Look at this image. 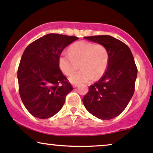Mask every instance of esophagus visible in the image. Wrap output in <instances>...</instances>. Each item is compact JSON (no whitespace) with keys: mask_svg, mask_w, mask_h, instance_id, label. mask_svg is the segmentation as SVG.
I'll list each match as a JSON object with an SVG mask.
<instances>
[{"mask_svg":"<svg viewBox=\"0 0 153 153\" xmlns=\"http://www.w3.org/2000/svg\"><path fill=\"white\" fill-rule=\"evenodd\" d=\"M73 88H76V87H78V84H73Z\"/></svg>","mask_w":153,"mask_h":153,"instance_id":"obj_1","label":"esophagus"}]
</instances>
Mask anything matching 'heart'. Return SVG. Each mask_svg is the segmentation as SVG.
I'll use <instances>...</instances> for the list:
<instances>
[{"label":"heart","mask_w":153,"mask_h":153,"mask_svg":"<svg viewBox=\"0 0 153 153\" xmlns=\"http://www.w3.org/2000/svg\"><path fill=\"white\" fill-rule=\"evenodd\" d=\"M82 70L70 77L73 83H88L98 80L106 71L108 64V53L102 44L87 41L73 43L68 52H63L59 57L60 69L67 75H72L79 68Z\"/></svg>","instance_id":"1"}]
</instances>
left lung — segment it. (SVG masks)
I'll return each instance as SVG.
<instances>
[{
  "mask_svg": "<svg viewBox=\"0 0 153 153\" xmlns=\"http://www.w3.org/2000/svg\"><path fill=\"white\" fill-rule=\"evenodd\" d=\"M103 45L108 53V65L103 76L90 85L83 99L86 110L102 120L118 116L128 105L135 88L137 68L127 45L110 36L84 37Z\"/></svg>",
  "mask_w": 153,
  "mask_h": 153,
  "instance_id": "obj_1",
  "label": "left lung"
}]
</instances>
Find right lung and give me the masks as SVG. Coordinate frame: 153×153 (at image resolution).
I'll return each mask as SVG.
<instances>
[{"label": "right lung", "mask_w": 153, "mask_h": 153, "mask_svg": "<svg viewBox=\"0 0 153 153\" xmlns=\"http://www.w3.org/2000/svg\"><path fill=\"white\" fill-rule=\"evenodd\" d=\"M78 37L50 33L25 48L18 68L19 92L25 107L41 119L51 117L63 107L73 87L59 66V57Z\"/></svg>", "instance_id": "obj_1"}]
</instances>
